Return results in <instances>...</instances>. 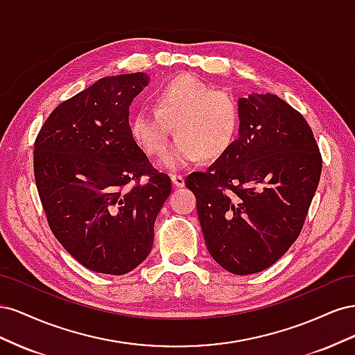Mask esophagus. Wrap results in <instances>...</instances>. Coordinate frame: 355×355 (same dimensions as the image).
<instances>
[{"mask_svg": "<svg viewBox=\"0 0 355 355\" xmlns=\"http://www.w3.org/2000/svg\"><path fill=\"white\" fill-rule=\"evenodd\" d=\"M170 179H171V184H173V188H184V187H185V179H184V176H180V175H171Z\"/></svg>", "mask_w": 355, "mask_h": 355, "instance_id": "obj_1", "label": "esophagus"}]
</instances>
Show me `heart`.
I'll use <instances>...</instances> for the list:
<instances>
[{"instance_id":"b5f03b06","label":"heart","mask_w":355,"mask_h":355,"mask_svg":"<svg viewBox=\"0 0 355 355\" xmlns=\"http://www.w3.org/2000/svg\"><path fill=\"white\" fill-rule=\"evenodd\" d=\"M154 110L139 108L128 121L133 142L149 157L164 153L173 127L178 139L161 167L178 170L228 153L239 132L240 112L232 94L213 90L194 75H180L154 93Z\"/></svg>"}]
</instances>
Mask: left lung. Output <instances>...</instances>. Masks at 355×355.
<instances>
[{
	"instance_id": "8db88e82",
	"label": "left lung",
	"mask_w": 355,
	"mask_h": 355,
	"mask_svg": "<svg viewBox=\"0 0 355 355\" xmlns=\"http://www.w3.org/2000/svg\"><path fill=\"white\" fill-rule=\"evenodd\" d=\"M239 139L185 185L210 256L237 275L275 263L304 227L321 175V155L305 118L275 94L239 99Z\"/></svg>"
}]
</instances>
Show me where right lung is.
Returning <instances> with one entry per match:
<instances>
[{"mask_svg": "<svg viewBox=\"0 0 355 355\" xmlns=\"http://www.w3.org/2000/svg\"><path fill=\"white\" fill-rule=\"evenodd\" d=\"M148 84L144 72L101 78L60 103L35 141L34 175L50 230L94 272L123 275L146 259L171 191L128 130V110Z\"/></svg>", "mask_w": 355, "mask_h": 355, "instance_id": "1", "label": "right lung"}]
</instances>
